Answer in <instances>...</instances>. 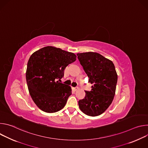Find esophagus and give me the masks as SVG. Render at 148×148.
I'll list each match as a JSON object with an SVG mask.
<instances>
[{
    "mask_svg": "<svg viewBox=\"0 0 148 148\" xmlns=\"http://www.w3.org/2000/svg\"><path fill=\"white\" fill-rule=\"evenodd\" d=\"M72 89L74 91H77L78 90V87H73Z\"/></svg>",
    "mask_w": 148,
    "mask_h": 148,
    "instance_id": "esophagus-1",
    "label": "esophagus"
}]
</instances>
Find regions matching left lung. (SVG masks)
Here are the masks:
<instances>
[{
	"mask_svg": "<svg viewBox=\"0 0 148 148\" xmlns=\"http://www.w3.org/2000/svg\"><path fill=\"white\" fill-rule=\"evenodd\" d=\"M78 59L92 84L91 91L78 101L79 109L85 114L96 116L111 104L116 90L118 75L112 61L93 52L78 53Z\"/></svg>",
	"mask_w": 148,
	"mask_h": 148,
	"instance_id": "left-lung-1",
	"label": "left lung"
}]
</instances>
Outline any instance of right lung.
<instances>
[{"label": "right lung", "instance_id": "right-lung-1", "mask_svg": "<svg viewBox=\"0 0 148 148\" xmlns=\"http://www.w3.org/2000/svg\"><path fill=\"white\" fill-rule=\"evenodd\" d=\"M75 60L74 53L51 46L42 48L30 56L26 81L30 95L41 110L53 113L64 107L71 88L57 80L64 77L66 67Z\"/></svg>", "mask_w": 148, "mask_h": 148}]
</instances>
